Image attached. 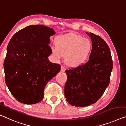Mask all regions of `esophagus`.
Wrapping results in <instances>:
<instances>
[{"instance_id": "34e87169", "label": "esophagus", "mask_w": 126, "mask_h": 126, "mask_svg": "<svg viewBox=\"0 0 126 126\" xmlns=\"http://www.w3.org/2000/svg\"><path fill=\"white\" fill-rule=\"evenodd\" d=\"M65 70H66V69L65 68V67H63V66H62L61 67V72H64V71H65Z\"/></svg>"}]
</instances>
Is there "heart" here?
Listing matches in <instances>:
<instances>
[{
	"mask_svg": "<svg viewBox=\"0 0 126 126\" xmlns=\"http://www.w3.org/2000/svg\"><path fill=\"white\" fill-rule=\"evenodd\" d=\"M53 55L57 59L65 57V62L70 67H77L87 61L92 51V44L87 38L74 33L59 36L55 40Z\"/></svg>",
	"mask_w": 126,
	"mask_h": 126,
	"instance_id": "b5f03b06",
	"label": "heart"
}]
</instances>
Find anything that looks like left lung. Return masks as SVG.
Masks as SVG:
<instances>
[{
    "label": "left lung",
    "mask_w": 126,
    "mask_h": 126,
    "mask_svg": "<svg viewBox=\"0 0 126 126\" xmlns=\"http://www.w3.org/2000/svg\"><path fill=\"white\" fill-rule=\"evenodd\" d=\"M87 34L92 41L89 61L76 68L66 70L67 80L64 93L67 101L77 107L95 103L109 84L113 69L111 52L108 44L99 36Z\"/></svg>",
    "instance_id": "1"
}]
</instances>
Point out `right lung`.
<instances>
[{"mask_svg": "<svg viewBox=\"0 0 126 126\" xmlns=\"http://www.w3.org/2000/svg\"><path fill=\"white\" fill-rule=\"evenodd\" d=\"M55 34L49 27L30 25L17 32L8 44L4 63L5 83L21 103L41 101L46 85L60 70V65L48 59L52 53L49 38Z\"/></svg>", "mask_w": 126, "mask_h": 126, "instance_id": "add662e5", "label": "right lung"}]
</instances>
